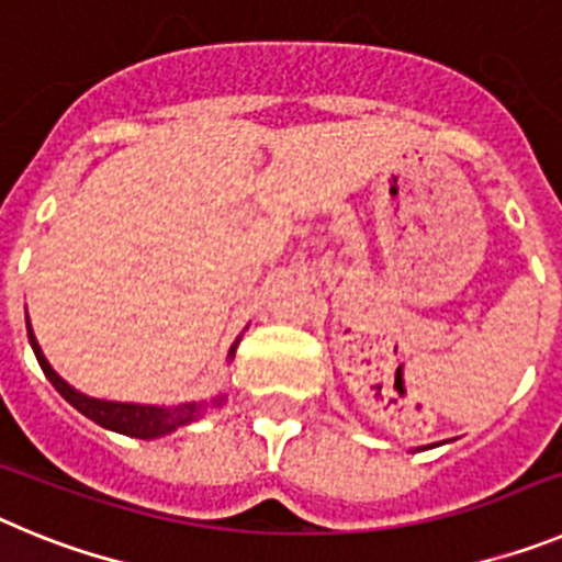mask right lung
I'll list each match as a JSON object with an SVG mask.
<instances>
[{
    "label": "right lung",
    "instance_id": "right-lung-1",
    "mask_svg": "<svg viewBox=\"0 0 562 562\" xmlns=\"http://www.w3.org/2000/svg\"><path fill=\"white\" fill-rule=\"evenodd\" d=\"M27 337L30 346H33V355H36L38 366H42L44 376L53 382V389L64 396V400L72 405L76 411H81L87 419L98 422L101 428L114 430V434L134 436V439H157V436L173 434L182 425H191V422L200 419L205 402H182V405H173V408H162V405H134V402H109V400H95V396H87L81 391H76L69 382H64L61 376L53 371V366L47 362V357L42 355V346H38L36 335L30 329L27 321ZM238 340L231 346V355H236ZM225 400V396H216V405Z\"/></svg>",
    "mask_w": 562,
    "mask_h": 562
}]
</instances>
